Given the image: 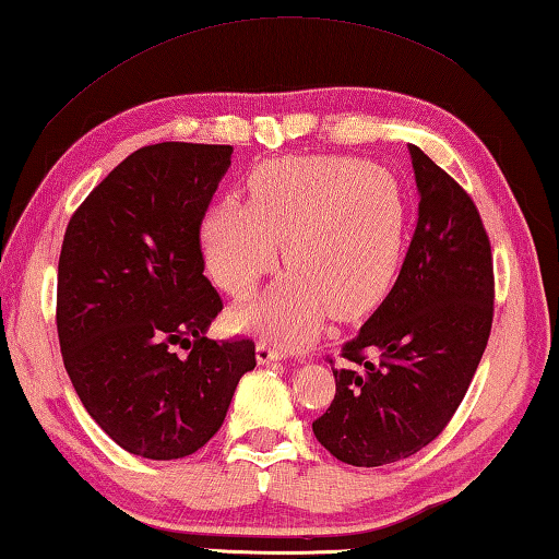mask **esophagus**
<instances>
[{"instance_id":"34e87169","label":"esophagus","mask_w":559,"mask_h":559,"mask_svg":"<svg viewBox=\"0 0 559 559\" xmlns=\"http://www.w3.org/2000/svg\"><path fill=\"white\" fill-rule=\"evenodd\" d=\"M257 357L261 365H269V362H278V359L286 357V353H283L276 343H271V340H261L257 347Z\"/></svg>"}]
</instances>
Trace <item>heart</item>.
<instances>
[{
    "mask_svg": "<svg viewBox=\"0 0 559 559\" xmlns=\"http://www.w3.org/2000/svg\"><path fill=\"white\" fill-rule=\"evenodd\" d=\"M404 226L400 185L384 169L355 157H288L253 169L249 202L224 197L212 206L202 246L216 286L243 298L276 269L283 243L290 271L239 320L300 345L325 310L345 320L382 296Z\"/></svg>",
    "mask_w": 559,
    "mask_h": 559,
    "instance_id": "obj_1",
    "label": "heart"
}]
</instances>
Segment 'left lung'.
<instances>
[{"instance_id": "8db88e82", "label": "left lung", "mask_w": 559, "mask_h": 559, "mask_svg": "<svg viewBox=\"0 0 559 559\" xmlns=\"http://www.w3.org/2000/svg\"><path fill=\"white\" fill-rule=\"evenodd\" d=\"M419 222L390 296L340 349L335 400L313 433L337 461L384 466L439 437L493 325V253L471 194L409 145ZM335 359H330L333 365Z\"/></svg>"}]
</instances>
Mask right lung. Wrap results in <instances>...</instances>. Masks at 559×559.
Wrapping results in <instances>:
<instances>
[{
	"mask_svg": "<svg viewBox=\"0 0 559 559\" xmlns=\"http://www.w3.org/2000/svg\"><path fill=\"white\" fill-rule=\"evenodd\" d=\"M231 153L140 147L66 226L56 288L66 372L98 427L135 456L202 449L257 367L251 337H206L224 302L204 276L200 231Z\"/></svg>",
	"mask_w": 559,
	"mask_h": 559,
	"instance_id": "add662e5",
	"label": "right lung"
}]
</instances>
